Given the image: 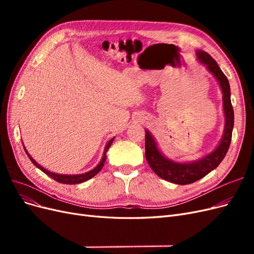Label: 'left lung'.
<instances>
[{
    "mask_svg": "<svg viewBox=\"0 0 254 254\" xmlns=\"http://www.w3.org/2000/svg\"><path fill=\"white\" fill-rule=\"evenodd\" d=\"M199 60L204 64L215 77L217 78L222 90V101L226 117V127L224 136L220 144L210 155L193 163H175L165 159L158 150L157 145L151 134L146 130L145 133V157L151 170L161 178L176 184H190L203 178L214 168H216L227 155L232 139V130L234 126V112L231 104V93L227 76L222 73L220 67L209 54L203 51H198Z\"/></svg>",
    "mask_w": 254,
    "mask_h": 254,
    "instance_id": "1",
    "label": "left lung"
}]
</instances>
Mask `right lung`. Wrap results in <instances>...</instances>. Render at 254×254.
Returning <instances> with one entry per match:
<instances>
[{
    "label": "right lung",
    "instance_id": "right-lung-1",
    "mask_svg": "<svg viewBox=\"0 0 254 254\" xmlns=\"http://www.w3.org/2000/svg\"><path fill=\"white\" fill-rule=\"evenodd\" d=\"M113 140H114V137L108 142V144H107L106 148H105V152H104L103 159H102L101 162H99V164H98L95 168H93V170L88 172V173H84V174H81V175H73V176H72V175H70V176H68V175H57V174H54V173L49 172L48 170H45V168H43L42 166H40L39 164H38V163L36 162V161L28 155V152L26 151L25 147H24V149H25V152L27 153L28 158L30 159V161H32V162H33L38 168H40V170H41L43 173H45L48 176H50L51 178H53L54 180H56L57 182H60V183H64V184H77V183H81V182H84V181H87V180L91 179L92 177H94L96 174L99 173V171L102 170L104 164H105L106 158H107L106 152L108 151V149H109V147H110L111 143L113 142Z\"/></svg>",
    "mask_w": 254,
    "mask_h": 254
}]
</instances>
